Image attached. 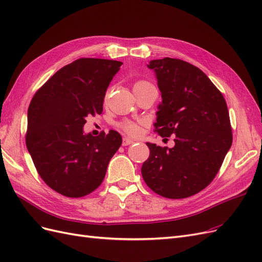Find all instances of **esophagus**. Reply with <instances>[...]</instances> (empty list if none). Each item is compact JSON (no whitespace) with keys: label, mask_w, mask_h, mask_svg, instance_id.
<instances>
[{"label":"esophagus","mask_w":262,"mask_h":262,"mask_svg":"<svg viewBox=\"0 0 262 262\" xmlns=\"http://www.w3.org/2000/svg\"><path fill=\"white\" fill-rule=\"evenodd\" d=\"M134 141L129 139V138H123V141H122V145L123 146H126V145H130V144H133Z\"/></svg>","instance_id":"1"}]
</instances>
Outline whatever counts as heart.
I'll use <instances>...</instances> for the list:
<instances>
[{"instance_id": "obj_1", "label": "heart", "mask_w": 262, "mask_h": 262, "mask_svg": "<svg viewBox=\"0 0 262 262\" xmlns=\"http://www.w3.org/2000/svg\"><path fill=\"white\" fill-rule=\"evenodd\" d=\"M144 84H148V83L145 81H139L134 84V87L140 86V85H144ZM120 126L124 132L130 134V136H138V134H140V132H141V124L137 123V122H133V121H123L120 124Z\"/></svg>"}]
</instances>
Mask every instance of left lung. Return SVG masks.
Wrapping results in <instances>:
<instances>
[{
  "label": "left lung",
  "mask_w": 262,
  "mask_h": 262,
  "mask_svg": "<svg viewBox=\"0 0 262 262\" xmlns=\"http://www.w3.org/2000/svg\"><path fill=\"white\" fill-rule=\"evenodd\" d=\"M162 102L155 130L161 137L175 134V146L146 143L149 157L142 165L145 184L169 199L200 192L214 179L232 146L226 101L200 69L179 59L149 61Z\"/></svg>",
  "instance_id": "8db88e82"
}]
</instances>
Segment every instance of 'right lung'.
<instances>
[{"mask_svg": "<svg viewBox=\"0 0 262 262\" xmlns=\"http://www.w3.org/2000/svg\"><path fill=\"white\" fill-rule=\"evenodd\" d=\"M122 62L82 58L63 67L30 101L26 145L36 169L54 191L81 198L98 188L120 147L117 131L85 133L87 116L100 115L106 91Z\"/></svg>", "mask_w": 262, "mask_h": 262, "instance_id": "right-lung-1", "label": "right lung"}]
</instances>
